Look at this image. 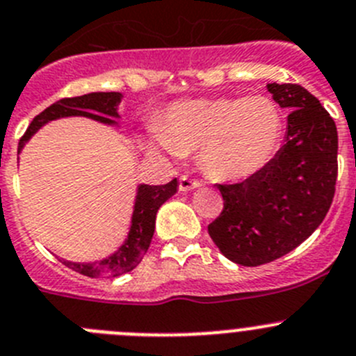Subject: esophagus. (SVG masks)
<instances>
[{"instance_id": "obj_1", "label": "esophagus", "mask_w": 356, "mask_h": 356, "mask_svg": "<svg viewBox=\"0 0 356 356\" xmlns=\"http://www.w3.org/2000/svg\"><path fill=\"white\" fill-rule=\"evenodd\" d=\"M200 186H202L200 181L191 179L189 175H181V179H179V189H181V191H191V189L200 188Z\"/></svg>"}]
</instances>
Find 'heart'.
I'll list each match as a JSON object with an SVG mask.
<instances>
[{
	"mask_svg": "<svg viewBox=\"0 0 356 356\" xmlns=\"http://www.w3.org/2000/svg\"><path fill=\"white\" fill-rule=\"evenodd\" d=\"M283 138V114L267 96H221L172 105L147 140L151 151L174 156L200 151L216 181H242L267 165Z\"/></svg>",
	"mask_w": 356,
	"mask_h": 356,
	"instance_id": "heart-1",
	"label": "heart"
}]
</instances>
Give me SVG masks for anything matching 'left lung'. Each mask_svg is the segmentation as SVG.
<instances>
[{
	"instance_id": "1",
	"label": "left lung",
	"mask_w": 356,
	"mask_h": 356,
	"mask_svg": "<svg viewBox=\"0 0 356 356\" xmlns=\"http://www.w3.org/2000/svg\"><path fill=\"white\" fill-rule=\"evenodd\" d=\"M288 108L284 145L245 181L216 184L223 211L209 235L234 264L258 267L284 257L313 234L330 209L337 181V128L320 99L298 84H267Z\"/></svg>"
}]
</instances>
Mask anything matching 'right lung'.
I'll return each instance as SVG.
<instances>
[{"instance_id": "1", "label": "right lung", "mask_w": 356, "mask_h": 356, "mask_svg": "<svg viewBox=\"0 0 356 356\" xmlns=\"http://www.w3.org/2000/svg\"><path fill=\"white\" fill-rule=\"evenodd\" d=\"M121 92H89V95L75 96V98H63L52 103L43 112H40L31 124L28 126L26 133L19 140L17 152L22 151L26 142L49 121L59 118H88L92 121L103 122V124H118L112 118H119L118 105L121 103ZM177 179H172L168 184L149 186L140 184L137 189V198L133 205L131 227H129L128 237L122 242L121 248L99 261L91 264H75V261L61 260L66 267L79 272L88 277H118L133 270L142 261L144 254L147 253L151 238L154 235L156 212L170 197L177 193Z\"/></svg>"}]
</instances>
